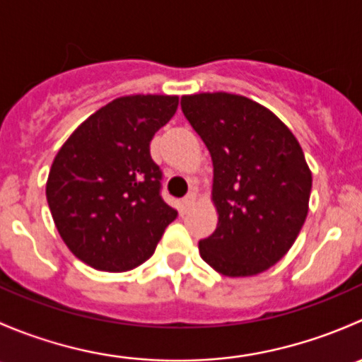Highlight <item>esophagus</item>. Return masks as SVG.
<instances>
[{"label": "esophagus", "instance_id": "esophagus-1", "mask_svg": "<svg viewBox=\"0 0 362 362\" xmlns=\"http://www.w3.org/2000/svg\"><path fill=\"white\" fill-rule=\"evenodd\" d=\"M196 199H198V194H196L194 191H191L184 199H182V204H184L185 208H191V206H194Z\"/></svg>", "mask_w": 362, "mask_h": 362}]
</instances>
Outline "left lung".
I'll return each mask as SVG.
<instances>
[{"label": "left lung", "mask_w": 362, "mask_h": 362, "mask_svg": "<svg viewBox=\"0 0 362 362\" xmlns=\"http://www.w3.org/2000/svg\"><path fill=\"white\" fill-rule=\"evenodd\" d=\"M180 105L214 163L218 222L199 255L226 276L266 272L308 215L312 171L301 145L275 113L240 94H189Z\"/></svg>", "instance_id": "8db88e82"}]
</instances>
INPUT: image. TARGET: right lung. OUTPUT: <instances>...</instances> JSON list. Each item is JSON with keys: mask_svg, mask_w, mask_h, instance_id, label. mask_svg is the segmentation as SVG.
I'll return each instance as SVG.
<instances>
[{"mask_svg": "<svg viewBox=\"0 0 362 362\" xmlns=\"http://www.w3.org/2000/svg\"><path fill=\"white\" fill-rule=\"evenodd\" d=\"M178 96L133 94L110 101L64 141L47 178V202L75 257L100 272L133 269L154 254L177 210L160 198L151 140Z\"/></svg>", "mask_w": 362, "mask_h": 362, "instance_id": "1", "label": "right lung"}]
</instances>
